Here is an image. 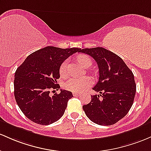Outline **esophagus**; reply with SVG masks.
<instances>
[{
	"instance_id": "34e87169",
	"label": "esophagus",
	"mask_w": 151,
	"mask_h": 151,
	"mask_svg": "<svg viewBox=\"0 0 151 151\" xmlns=\"http://www.w3.org/2000/svg\"><path fill=\"white\" fill-rule=\"evenodd\" d=\"M72 94H73V96H78L79 93V92H73Z\"/></svg>"
}]
</instances>
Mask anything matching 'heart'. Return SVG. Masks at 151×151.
<instances>
[{
	"mask_svg": "<svg viewBox=\"0 0 151 151\" xmlns=\"http://www.w3.org/2000/svg\"><path fill=\"white\" fill-rule=\"evenodd\" d=\"M77 62L85 68L90 67L92 64V59L88 55H86V54H81L77 57ZM67 64L68 61L64 60L61 64L60 68H59V74L61 77H65L67 75ZM92 84V79L89 77H80V78L72 77L66 81L64 86L65 89L68 90L74 91V92H82L90 87Z\"/></svg>",
	"mask_w": 151,
	"mask_h": 151,
	"instance_id": "obj_1",
	"label": "heart"
}]
</instances>
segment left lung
Masks as SVG:
<instances>
[{"label":"left lung","instance_id":"left-lung-1","mask_svg":"<svg viewBox=\"0 0 151 151\" xmlns=\"http://www.w3.org/2000/svg\"><path fill=\"white\" fill-rule=\"evenodd\" d=\"M91 56L99 68V80L92 89L100 94L91 95V102L83 105L87 117L100 125H111L127 115L136 92L134 75L117 54L102 47L81 49Z\"/></svg>","mask_w":151,"mask_h":151}]
</instances>
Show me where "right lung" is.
Masks as SVG:
<instances>
[{
	"label": "right lung",
	"mask_w": 151,
	"mask_h": 151,
	"mask_svg": "<svg viewBox=\"0 0 151 151\" xmlns=\"http://www.w3.org/2000/svg\"><path fill=\"white\" fill-rule=\"evenodd\" d=\"M81 49H61L54 46L34 51L26 57L15 73L14 96L19 108L26 117L39 125H47L59 120L64 115L69 99V91L61 89L59 68L64 60Z\"/></svg>",
	"instance_id": "right-lung-1"
}]
</instances>
